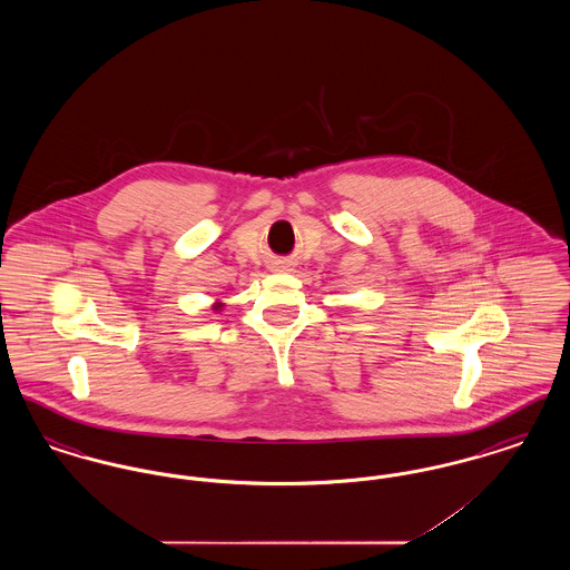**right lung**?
Segmentation results:
<instances>
[{"label":"right lung","instance_id":"obj_1","mask_svg":"<svg viewBox=\"0 0 570 570\" xmlns=\"http://www.w3.org/2000/svg\"><path fill=\"white\" fill-rule=\"evenodd\" d=\"M214 309H222V303H219V301H216V303H214Z\"/></svg>","mask_w":570,"mask_h":570}]
</instances>
